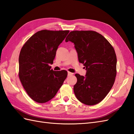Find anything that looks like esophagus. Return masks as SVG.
Segmentation results:
<instances>
[{
  "label": "esophagus",
  "instance_id": "34e87169",
  "mask_svg": "<svg viewBox=\"0 0 134 134\" xmlns=\"http://www.w3.org/2000/svg\"><path fill=\"white\" fill-rule=\"evenodd\" d=\"M73 75V73H71L70 72H68V76H71Z\"/></svg>",
  "mask_w": 134,
  "mask_h": 134
}]
</instances>
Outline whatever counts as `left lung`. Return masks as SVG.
Listing matches in <instances>:
<instances>
[{
  "instance_id": "1",
  "label": "left lung",
  "mask_w": 134,
  "mask_h": 134,
  "mask_svg": "<svg viewBox=\"0 0 134 134\" xmlns=\"http://www.w3.org/2000/svg\"><path fill=\"white\" fill-rule=\"evenodd\" d=\"M75 44L78 59L87 71L85 76L75 74L74 91L77 100L87 105L103 100L114 83L116 57L114 48L101 34L92 30L71 32L66 42Z\"/></svg>"
}]
</instances>
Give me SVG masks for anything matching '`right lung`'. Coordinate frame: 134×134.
<instances>
[{
  "instance_id": "obj_1",
  "label": "right lung",
  "mask_w": 134,
  "mask_h": 134,
  "mask_svg": "<svg viewBox=\"0 0 134 134\" xmlns=\"http://www.w3.org/2000/svg\"><path fill=\"white\" fill-rule=\"evenodd\" d=\"M69 30H42L26 41L20 51L19 76L33 100L44 103L51 100L67 76L66 70L51 69L56 51Z\"/></svg>"
}]
</instances>
